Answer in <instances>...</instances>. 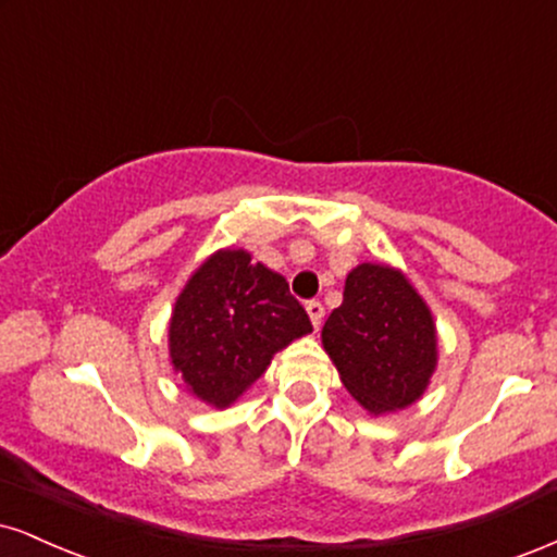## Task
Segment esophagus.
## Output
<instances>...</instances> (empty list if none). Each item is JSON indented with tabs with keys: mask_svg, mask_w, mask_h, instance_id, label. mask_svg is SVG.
<instances>
[{
	"mask_svg": "<svg viewBox=\"0 0 557 557\" xmlns=\"http://www.w3.org/2000/svg\"><path fill=\"white\" fill-rule=\"evenodd\" d=\"M307 314H310V320H312V327H314V331H320V322H322V314H325V310H322V305H320L318 299L307 301Z\"/></svg>",
	"mask_w": 557,
	"mask_h": 557,
	"instance_id": "obj_1",
	"label": "esophagus"
}]
</instances>
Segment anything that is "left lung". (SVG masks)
Returning <instances> with one entry per match:
<instances>
[{"instance_id": "1", "label": "left lung", "mask_w": 557, "mask_h": 557, "mask_svg": "<svg viewBox=\"0 0 557 557\" xmlns=\"http://www.w3.org/2000/svg\"><path fill=\"white\" fill-rule=\"evenodd\" d=\"M325 351L346 389L369 413L400 410L421 397L436 367L429 307L403 273L361 263L322 327Z\"/></svg>"}]
</instances>
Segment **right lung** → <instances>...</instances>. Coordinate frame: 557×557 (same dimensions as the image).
<instances>
[{"label":"right lung","mask_w":557,"mask_h":557,"mask_svg":"<svg viewBox=\"0 0 557 557\" xmlns=\"http://www.w3.org/2000/svg\"><path fill=\"white\" fill-rule=\"evenodd\" d=\"M312 331L281 273L250 252L222 250L194 273L175 301L170 356L209 405L226 408L265 372L271 356Z\"/></svg>","instance_id":"obj_1"}]
</instances>
